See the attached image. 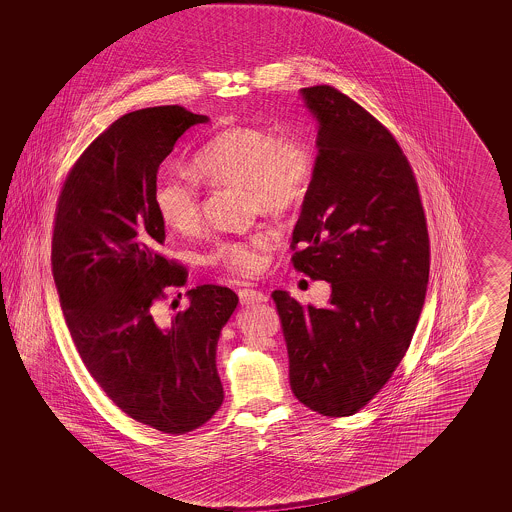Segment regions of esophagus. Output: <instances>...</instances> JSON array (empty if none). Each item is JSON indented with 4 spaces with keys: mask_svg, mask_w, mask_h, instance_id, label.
<instances>
[{
    "mask_svg": "<svg viewBox=\"0 0 512 512\" xmlns=\"http://www.w3.org/2000/svg\"><path fill=\"white\" fill-rule=\"evenodd\" d=\"M238 296H240V302H242V306H253V304H263L268 300V296L261 293V291H257V289H240L238 291Z\"/></svg>",
    "mask_w": 512,
    "mask_h": 512,
    "instance_id": "1",
    "label": "esophagus"
}]
</instances>
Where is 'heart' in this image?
<instances>
[{
  "label": "heart",
  "instance_id": "heart-1",
  "mask_svg": "<svg viewBox=\"0 0 512 512\" xmlns=\"http://www.w3.org/2000/svg\"><path fill=\"white\" fill-rule=\"evenodd\" d=\"M197 178L212 184L246 186L255 208L285 214L310 195L315 155L298 137H278L264 127H231L206 140L191 159ZM159 219L176 233H189L201 219L199 187L180 174H159L152 189ZM272 231L257 229L219 240L204 261L238 276L257 274L266 263Z\"/></svg>",
  "mask_w": 512,
  "mask_h": 512
}]
</instances>
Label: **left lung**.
Segmentation results:
<instances>
[{"mask_svg": "<svg viewBox=\"0 0 512 512\" xmlns=\"http://www.w3.org/2000/svg\"><path fill=\"white\" fill-rule=\"evenodd\" d=\"M317 157L291 248L293 264L332 287L326 308L274 291L296 398L349 417L385 387L415 334L430 274L417 180L400 144L345 93L302 88Z\"/></svg>", "mask_w": 512, "mask_h": 512, "instance_id": "obj_1", "label": "left lung"}]
</instances>
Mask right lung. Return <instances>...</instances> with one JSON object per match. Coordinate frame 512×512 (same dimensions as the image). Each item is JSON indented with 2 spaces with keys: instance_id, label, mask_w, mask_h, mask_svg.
Here are the masks:
<instances>
[{
  "instance_id": "1",
  "label": "right lung",
  "mask_w": 512,
  "mask_h": 512,
  "mask_svg": "<svg viewBox=\"0 0 512 512\" xmlns=\"http://www.w3.org/2000/svg\"><path fill=\"white\" fill-rule=\"evenodd\" d=\"M206 122L180 105L118 118L78 157L54 219L52 274L78 355L125 415L163 434L191 432L221 407L217 341L238 304L231 289L201 285L169 323L155 308L186 270L159 253L152 189L176 140Z\"/></svg>"
}]
</instances>
